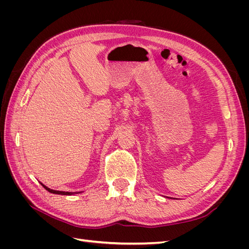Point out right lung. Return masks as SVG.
Wrapping results in <instances>:
<instances>
[{"label": "right lung", "instance_id": "1", "mask_svg": "<svg viewBox=\"0 0 249 249\" xmlns=\"http://www.w3.org/2000/svg\"><path fill=\"white\" fill-rule=\"evenodd\" d=\"M42 185V184H41ZM43 186V185H42ZM44 187V189L46 190H48L49 192H51V193H54V194H62V195H71V194H77L78 192H64V191H56V190H52V189H50V188H48V187H46V186H43Z\"/></svg>", "mask_w": 249, "mask_h": 249}]
</instances>
